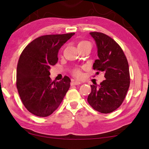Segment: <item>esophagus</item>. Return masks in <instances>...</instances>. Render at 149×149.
<instances>
[{"label": "esophagus", "instance_id": "34e87169", "mask_svg": "<svg viewBox=\"0 0 149 149\" xmlns=\"http://www.w3.org/2000/svg\"><path fill=\"white\" fill-rule=\"evenodd\" d=\"M79 84H81V82L79 81H76V80H74V79H72V81H71V85H77Z\"/></svg>", "mask_w": 149, "mask_h": 149}]
</instances>
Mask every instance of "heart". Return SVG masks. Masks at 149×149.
I'll list each match as a JSON object with an SVG mask.
<instances>
[{
  "label": "heart",
  "instance_id": "obj_1",
  "mask_svg": "<svg viewBox=\"0 0 149 149\" xmlns=\"http://www.w3.org/2000/svg\"><path fill=\"white\" fill-rule=\"evenodd\" d=\"M89 42H87V41H81L79 43V45H81L89 44ZM72 73H73V75H74V76H75V77H80L81 76V71H80V70H79V69H77V68L74 69V70H73Z\"/></svg>",
  "mask_w": 149,
  "mask_h": 149
}]
</instances>
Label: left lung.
Instances as JSON below:
<instances>
[{
    "label": "left lung",
    "mask_w": 149,
    "mask_h": 149,
    "mask_svg": "<svg viewBox=\"0 0 149 149\" xmlns=\"http://www.w3.org/2000/svg\"><path fill=\"white\" fill-rule=\"evenodd\" d=\"M97 47L98 60L93 69L104 74L105 80L91 85L87 97L89 105L102 113H110L121 105L130 87V77L127 58L119 45L102 32H90Z\"/></svg>",
    "instance_id": "1"
}]
</instances>
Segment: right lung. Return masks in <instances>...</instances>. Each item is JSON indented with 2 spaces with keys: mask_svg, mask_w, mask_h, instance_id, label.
<instances>
[{
  "mask_svg": "<svg viewBox=\"0 0 149 149\" xmlns=\"http://www.w3.org/2000/svg\"><path fill=\"white\" fill-rule=\"evenodd\" d=\"M74 33L41 36L28 44L17 67V88L22 103L30 113L40 117L52 115L62 102L70 85L65 76L52 81L50 69L58 62L63 45Z\"/></svg>",
  "mask_w": 149,
  "mask_h": 149,
  "instance_id": "obj_1",
  "label": "right lung"
}]
</instances>
